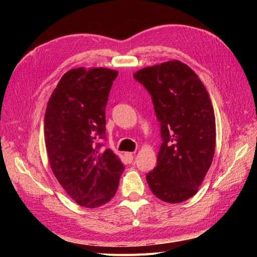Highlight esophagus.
Wrapping results in <instances>:
<instances>
[{
  "label": "esophagus",
  "mask_w": 257,
  "mask_h": 257,
  "mask_svg": "<svg viewBox=\"0 0 257 257\" xmlns=\"http://www.w3.org/2000/svg\"><path fill=\"white\" fill-rule=\"evenodd\" d=\"M125 158H127V160H128L129 163L133 162L134 158H135V152H127V154H125Z\"/></svg>",
  "instance_id": "esophagus-1"
}]
</instances>
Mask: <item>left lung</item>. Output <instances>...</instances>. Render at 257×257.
<instances>
[{
	"instance_id": "1",
	"label": "left lung",
	"mask_w": 257,
	"mask_h": 257,
	"mask_svg": "<svg viewBox=\"0 0 257 257\" xmlns=\"http://www.w3.org/2000/svg\"><path fill=\"white\" fill-rule=\"evenodd\" d=\"M151 95L162 144L147 173L157 198L180 203L198 192L215 149V116L204 85L188 65L170 61L134 74Z\"/></svg>"
}]
</instances>
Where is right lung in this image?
I'll list each match as a JSON object with an SVG mask.
<instances>
[{
	"instance_id": "obj_1",
	"label": "right lung",
	"mask_w": 257,
	"mask_h": 257,
	"mask_svg": "<svg viewBox=\"0 0 257 257\" xmlns=\"http://www.w3.org/2000/svg\"><path fill=\"white\" fill-rule=\"evenodd\" d=\"M117 70L70 69L47 102L44 134L54 176L76 203L85 207L106 204L116 194L124 170L106 140V105Z\"/></svg>"
}]
</instances>
